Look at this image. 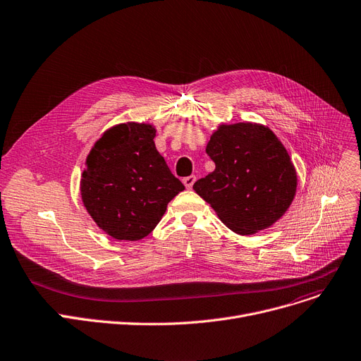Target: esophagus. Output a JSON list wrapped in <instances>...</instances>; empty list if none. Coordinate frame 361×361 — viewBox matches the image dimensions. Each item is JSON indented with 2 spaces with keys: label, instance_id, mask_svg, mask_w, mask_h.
I'll use <instances>...</instances> for the list:
<instances>
[{
  "label": "esophagus",
  "instance_id": "34e87169",
  "mask_svg": "<svg viewBox=\"0 0 361 361\" xmlns=\"http://www.w3.org/2000/svg\"><path fill=\"white\" fill-rule=\"evenodd\" d=\"M195 181H196V177H195V176H188V177H184V178H183V183H184V185H185L187 188L193 187Z\"/></svg>",
  "mask_w": 361,
  "mask_h": 361
}]
</instances>
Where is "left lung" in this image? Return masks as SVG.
Instances as JSON below:
<instances>
[{"label":"left lung","instance_id":"8db88e82","mask_svg":"<svg viewBox=\"0 0 361 361\" xmlns=\"http://www.w3.org/2000/svg\"><path fill=\"white\" fill-rule=\"evenodd\" d=\"M214 171L195 183L196 193L233 232L271 226L296 193V171L277 136L255 123L222 125L206 147Z\"/></svg>","mask_w":361,"mask_h":361}]
</instances>
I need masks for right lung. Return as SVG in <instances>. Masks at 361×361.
Here are the masks:
<instances>
[{
	"mask_svg": "<svg viewBox=\"0 0 361 361\" xmlns=\"http://www.w3.org/2000/svg\"><path fill=\"white\" fill-rule=\"evenodd\" d=\"M154 137L151 125L123 123L107 130L87 157L82 202L95 224L116 239L148 236L166 204L184 190Z\"/></svg>",
	"mask_w": 361,
	"mask_h": 361,
	"instance_id": "obj_1",
	"label": "right lung"
}]
</instances>
